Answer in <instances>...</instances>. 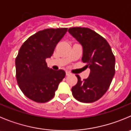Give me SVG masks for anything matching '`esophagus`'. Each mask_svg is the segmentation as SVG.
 Instances as JSON below:
<instances>
[{
	"mask_svg": "<svg viewBox=\"0 0 131 131\" xmlns=\"http://www.w3.org/2000/svg\"><path fill=\"white\" fill-rule=\"evenodd\" d=\"M71 75L70 73H69L68 72H66V75H67V76H69V75Z\"/></svg>",
	"mask_w": 131,
	"mask_h": 131,
	"instance_id": "obj_1",
	"label": "esophagus"
}]
</instances>
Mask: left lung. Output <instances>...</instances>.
Returning a JSON list of instances; mask_svg holds the SVG:
<instances>
[{
    "mask_svg": "<svg viewBox=\"0 0 131 131\" xmlns=\"http://www.w3.org/2000/svg\"><path fill=\"white\" fill-rule=\"evenodd\" d=\"M68 32L82 46V61L90 68L87 79L72 87L73 97L82 103H92L101 98L110 85L115 75V59L108 42L88 28L73 27Z\"/></svg>",
    "mask_w": 131,
    "mask_h": 131,
    "instance_id": "obj_1",
    "label": "left lung"
}]
</instances>
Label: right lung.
<instances>
[{
    "mask_svg": "<svg viewBox=\"0 0 131 131\" xmlns=\"http://www.w3.org/2000/svg\"><path fill=\"white\" fill-rule=\"evenodd\" d=\"M68 28H48L38 31L27 39L16 58V80L23 93L37 103L53 98L58 85L65 77L63 70L47 67V58L52 55L58 42Z\"/></svg>",
    "mask_w": 131,
    "mask_h": 131,
    "instance_id": "obj_1",
    "label": "right lung"
}]
</instances>
